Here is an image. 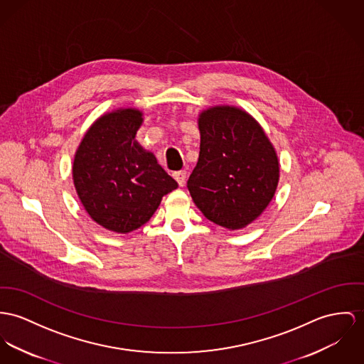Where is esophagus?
<instances>
[{"label":"esophagus","mask_w":364,"mask_h":364,"mask_svg":"<svg viewBox=\"0 0 364 364\" xmlns=\"http://www.w3.org/2000/svg\"><path fill=\"white\" fill-rule=\"evenodd\" d=\"M173 177L176 178V181L178 183V186H180V187H184V186H186V181H187V173H186L184 170L173 173Z\"/></svg>","instance_id":"esophagus-1"}]
</instances>
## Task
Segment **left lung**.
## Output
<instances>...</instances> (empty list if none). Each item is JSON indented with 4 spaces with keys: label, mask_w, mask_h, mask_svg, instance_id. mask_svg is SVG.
I'll list each match as a JSON object with an SVG mask.
<instances>
[{
    "label": "left lung",
    "mask_w": 364,
    "mask_h": 364,
    "mask_svg": "<svg viewBox=\"0 0 364 364\" xmlns=\"http://www.w3.org/2000/svg\"><path fill=\"white\" fill-rule=\"evenodd\" d=\"M199 158L187 187L206 219L228 230L257 219L276 194L280 164L251 114L219 105L199 114Z\"/></svg>",
    "instance_id": "obj_1"
}]
</instances>
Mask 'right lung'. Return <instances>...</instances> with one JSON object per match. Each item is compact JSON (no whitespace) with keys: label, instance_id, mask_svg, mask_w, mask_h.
Returning a JSON list of instances; mask_svg holds the SVG:
<instances>
[{"label":"right lung","instance_id":"right-lung-1","mask_svg":"<svg viewBox=\"0 0 364 364\" xmlns=\"http://www.w3.org/2000/svg\"><path fill=\"white\" fill-rule=\"evenodd\" d=\"M142 120L136 108L102 114L84 134L73 161V183L85 212L114 232L140 228L162 196L178 187L136 141Z\"/></svg>","mask_w":364,"mask_h":364}]
</instances>
